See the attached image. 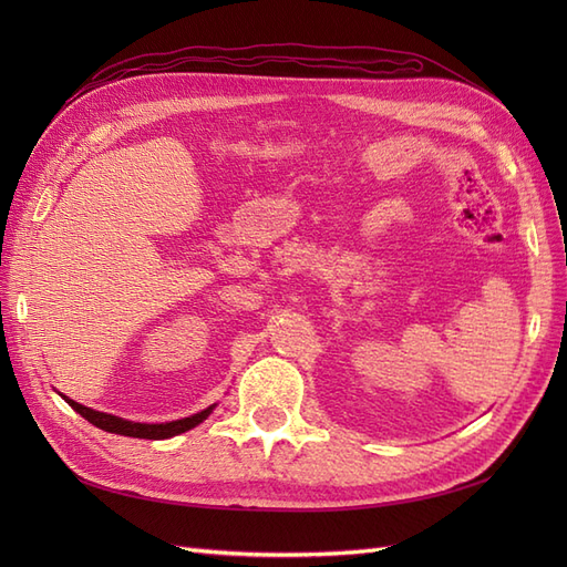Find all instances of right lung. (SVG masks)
<instances>
[{
    "label": "right lung",
    "mask_w": 567,
    "mask_h": 567,
    "mask_svg": "<svg viewBox=\"0 0 567 567\" xmlns=\"http://www.w3.org/2000/svg\"><path fill=\"white\" fill-rule=\"evenodd\" d=\"M61 398L68 404H71L82 419H87L92 425L101 427V431L115 433V435H127V437H142V440H167V437H175L179 433L192 431V427H196L198 423H203L205 419H208L210 411L215 409V404H213L208 409L198 411V414H194V416L179 419V421H169V423H134V421L120 419V416H113V414H104V411H94L90 406L78 404L75 400H68L65 394H61Z\"/></svg>",
    "instance_id": "obj_1"
}]
</instances>
